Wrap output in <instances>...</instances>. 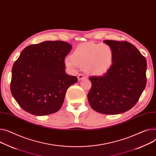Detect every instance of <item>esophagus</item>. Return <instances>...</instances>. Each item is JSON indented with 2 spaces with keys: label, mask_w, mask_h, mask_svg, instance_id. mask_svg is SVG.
Wrapping results in <instances>:
<instances>
[{
  "label": "esophagus",
  "mask_w": 156,
  "mask_h": 156,
  "mask_svg": "<svg viewBox=\"0 0 156 156\" xmlns=\"http://www.w3.org/2000/svg\"><path fill=\"white\" fill-rule=\"evenodd\" d=\"M87 78V76L83 75V74H79L78 76V79L79 81H80L81 80H83V79H86Z\"/></svg>",
  "instance_id": "obj_1"
}]
</instances>
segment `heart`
I'll use <instances>...</instances> for the list:
<instances>
[{
	"instance_id": "b5f03b06",
	"label": "heart",
	"mask_w": 156,
	"mask_h": 156,
	"mask_svg": "<svg viewBox=\"0 0 156 156\" xmlns=\"http://www.w3.org/2000/svg\"><path fill=\"white\" fill-rule=\"evenodd\" d=\"M70 57L66 58V66L75 70L78 66L83 67L88 74L101 76L112 66L114 51L107 44L87 42L78 45L73 51Z\"/></svg>"
}]
</instances>
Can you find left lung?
Segmentation results:
<instances>
[{"label":"left lung","instance_id":"obj_1","mask_svg":"<svg viewBox=\"0 0 156 156\" xmlns=\"http://www.w3.org/2000/svg\"><path fill=\"white\" fill-rule=\"evenodd\" d=\"M112 46L114 58L110 69L102 76H90L88 94L91 107L96 112L115 115L131 109L146 86V59L126 41L105 40Z\"/></svg>","mask_w":156,"mask_h":156}]
</instances>
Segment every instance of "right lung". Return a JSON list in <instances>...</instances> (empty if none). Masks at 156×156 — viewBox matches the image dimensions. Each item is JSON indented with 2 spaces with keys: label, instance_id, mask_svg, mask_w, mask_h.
Segmentation results:
<instances>
[{
  "label": "right lung",
  "instance_id": "1",
  "mask_svg": "<svg viewBox=\"0 0 156 156\" xmlns=\"http://www.w3.org/2000/svg\"><path fill=\"white\" fill-rule=\"evenodd\" d=\"M72 46L61 41L25 48L14 63L10 91L26 112L43 116L58 112L76 76L66 73L65 58Z\"/></svg>",
  "mask_w": 156,
  "mask_h": 156
}]
</instances>
